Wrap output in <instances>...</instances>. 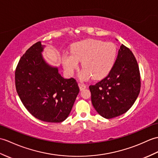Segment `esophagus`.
<instances>
[{"mask_svg":"<svg viewBox=\"0 0 158 158\" xmlns=\"http://www.w3.org/2000/svg\"><path fill=\"white\" fill-rule=\"evenodd\" d=\"M78 85H79V89H80V90H81V91H82V90H83L84 89H85L86 87H87V86L85 85V84L82 83L81 82H79V83H78Z\"/></svg>","mask_w":158,"mask_h":158,"instance_id":"esophagus-1","label":"esophagus"}]
</instances>
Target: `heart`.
I'll list each match as a JSON object with an SVG mask.
<instances>
[{"label": "heart", "mask_w": 158, "mask_h": 158, "mask_svg": "<svg viewBox=\"0 0 158 158\" xmlns=\"http://www.w3.org/2000/svg\"><path fill=\"white\" fill-rule=\"evenodd\" d=\"M117 58V48L110 42L87 39L73 44L71 53L62 56L64 68L69 74L78 69L79 62L83 68L80 77L87 80L101 79L112 71Z\"/></svg>", "instance_id": "b5f03b06"}]
</instances>
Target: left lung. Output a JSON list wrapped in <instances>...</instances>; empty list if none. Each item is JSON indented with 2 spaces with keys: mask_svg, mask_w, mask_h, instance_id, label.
<instances>
[{
  "mask_svg": "<svg viewBox=\"0 0 158 158\" xmlns=\"http://www.w3.org/2000/svg\"><path fill=\"white\" fill-rule=\"evenodd\" d=\"M140 88V73L136 58L130 49L122 44L116 63L108 76L89 86L91 103L102 117L114 118L132 107Z\"/></svg>",
  "mask_w": 158,
  "mask_h": 158,
  "instance_id": "left-lung-1",
  "label": "left lung"
}]
</instances>
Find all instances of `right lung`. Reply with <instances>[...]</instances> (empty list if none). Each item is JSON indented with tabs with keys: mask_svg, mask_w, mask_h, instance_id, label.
Masks as SVG:
<instances>
[{
	"mask_svg": "<svg viewBox=\"0 0 158 158\" xmlns=\"http://www.w3.org/2000/svg\"><path fill=\"white\" fill-rule=\"evenodd\" d=\"M46 46L35 43L21 58L15 71L16 90L22 103L35 118L60 123L69 116L79 88L73 78L64 79L44 60Z\"/></svg>",
	"mask_w": 158,
	"mask_h": 158,
	"instance_id": "1",
	"label": "right lung"
}]
</instances>
